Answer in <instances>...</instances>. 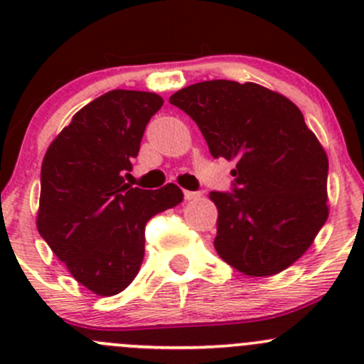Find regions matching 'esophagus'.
<instances>
[{"mask_svg": "<svg viewBox=\"0 0 364 364\" xmlns=\"http://www.w3.org/2000/svg\"><path fill=\"white\" fill-rule=\"evenodd\" d=\"M185 199H186V200L200 199V193H199V192H190V190H185Z\"/></svg>", "mask_w": 364, "mask_h": 364, "instance_id": "1", "label": "esophagus"}]
</instances>
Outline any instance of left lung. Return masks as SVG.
I'll list each match as a JSON object with an SVG mask.
<instances>
[{"mask_svg": "<svg viewBox=\"0 0 364 364\" xmlns=\"http://www.w3.org/2000/svg\"><path fill=\"white\" fill-rule=\"evenodd\" d=\"M197 123L213 159L236 161L218 208L215 248L248 277L294 264L326 223L328 156L299 109L255 82L204 80L168 98Z\"/></svg>", "mask_w": 364, "mask_h": 364, "instance_id": "8db88e82", "label": "left lung"}]
</instances>
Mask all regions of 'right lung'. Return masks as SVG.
<instances>
[{"label":"right lung","mask_w":364,"mask_h":364,"mask_svg":"<svg viewBox=\"0 0 364 364\" xmlns=\"http://www.w3.org/2000/svg\"><path fill=\"white\" fill-rule=\"evenodd\" d=\"M161 105L156 93L109 91L80 109L43 156L38 232L72 277L98 296L132 284L144 259L148 220L183 200L174 183L153 192L123 179Z\"/></svg>","instance_id":"add662e5"}]
</instances>
